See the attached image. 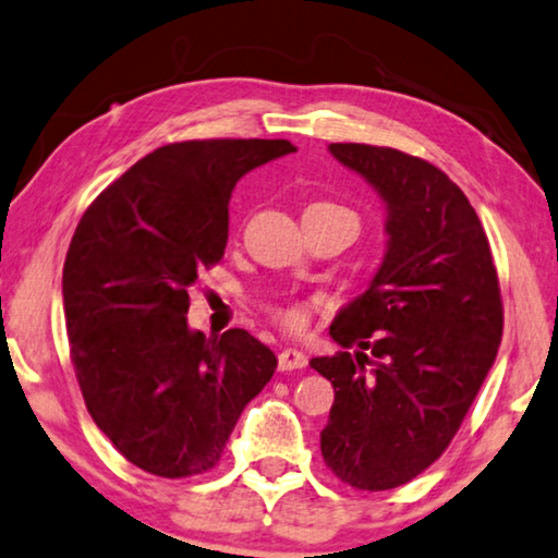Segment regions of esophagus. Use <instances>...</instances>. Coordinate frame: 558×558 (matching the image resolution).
Masks as SVG:
<instances>
[{
	"instance_id": "1",
	"label": "esophagus",
	"mask_w": 558,
	"mask_h": 558,
	"mask_svg": "<svg viewBox=\"0 0 558 558\" xmlns=\"http://www.w3.org/2000/svg\"><path fill=\"white\" fill-rule=\"evenodd\" d=\"M306 356L299 349H284L279 354V372H294V368H304Z\"/></svg>"
}]
</instances>
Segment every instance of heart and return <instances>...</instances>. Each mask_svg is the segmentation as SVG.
I'll list each match as a JSON object with an SVG mask.
<instances>
[{
  "instance_id": "obj_1",
  "label": "heart",
  "mask_w": 558,
  "mask_h": 558,
  "mask_svg": "<svg viewBox=\"0 0 558 558\" xmlns=\"http://www.w3.org/2000/svg\"><path fill=\"white\" fill-rule=\"evenodd\" d=\"M312 207H333V204H312ZM269 312L274 319H277L281 327H287L291 331H299L306 327L308 322V308L302 302H291V299H284V302H277L269 306Z\"/></svg>"
}]
</instances>
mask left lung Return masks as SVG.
<instances>
[{
    "label": "left lung",
    "instance_id": "obj_1",
    "mask_svg": "<svg viewBox=\"0 0 558 558\" xmlns=\"http://www.w3.org/2000/svg\"><path fill=\"white\" fill-rule=\"evenodd\" d=\"M329 151L387 204L389 242L368 289L331 322L344 351L308 362L333 387L322 457L344 484L387 492L432 466L474 404L504 331L499 277L482 221L441 169L368 144Z\"/></svg>",
    "mask_w": 558,
    "mask_h": 558
}]
</instances>
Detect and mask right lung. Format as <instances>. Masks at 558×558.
<instances>
[{"label": "right lung", "instance_id": "add662e5", "mask_svg": "<svg viewBox=\"0 0 558 558\" xmlns=\"http://www.w3.org/2000/svg\"><path fill=\"white\" fill-rule=\"evenodd\" d=\"M296 151L287 140H204L154 149L89 204L62 274L84 404L134 466L184 478L219 464L277 356L244 329L204 337L190 289L219 264L229 199L246 171Z\"/></svg>", "mask_w": 558, "mask_h": 558}]
</instances>
